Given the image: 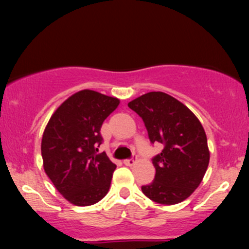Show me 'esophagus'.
Returning a JSON list of instances; mask_svg holds the SVG:
<instances>
[{
	"label": "esophagus",
	"mask_w": 249,
	"mask_h": 249,
	"mask_svg": "<svg viewBox=\"0 0 249 249\" xmlns=\"http://www.w3.org/2000/svg\"><path fill=\"white\" fill-rule=\"evenodd\" d=\"M136 162V158H130V159H125L124 164L127 165V166H132V165Z\"/></svg>",
	"instance_id": "esophagus-1"
}]
</instances>
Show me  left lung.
<instances>
[{
    "mask_svg": "<svg viewBox=\"0 0 249 249\" xmlns=\"http://www.w3.org/2000/svg\"><path fill=\"white\" fill-rule=\"evenodd\" d=\"M144 122L152 144L162 151L152 158L156 176L142 186L148 199L174 205L187 199L199 186L210 162L204 127L182 103L165 92H148L128 103Z\"/></svg>",
    "mask_w": 249,
    "mask_h": 249,
    "instance_id": "left-lung-1",
    "label": "left lung"
}]
</instances>
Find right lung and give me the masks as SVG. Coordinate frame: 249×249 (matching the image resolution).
<instances>
[{
	"label": "right lung",
	"instance_id": "obj_1",
	"mask_svg": "<svg viewBox=\"0 0 249 249\" xmlns=\"http://www.w3.org/2000/svg\"><path fill=\"white\" fill-rule=\"evenodd\" d=\"M119 99L82 90L51 116L42 138L43 166L59 193L76 206H90L107 196L116 170L107 153L97 154L103 122Z\"/></svg>",
	"mask_w": 249,
	"mask_h": 249
}]
</instances>
